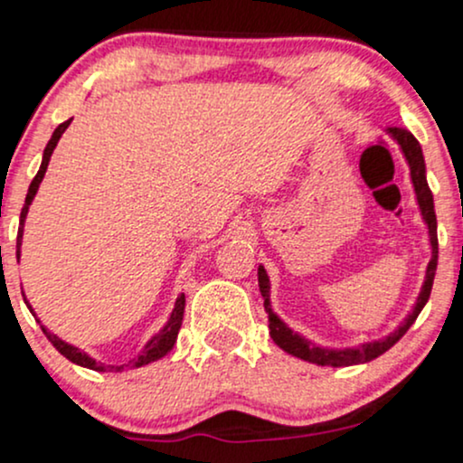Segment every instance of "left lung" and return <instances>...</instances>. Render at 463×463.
Wrapping results in <instances>:
<instances>
[{
	"instance_id": "obj_1",
	"label": "left lung",
	"mask_w": 463,
	"mask_h": 463,
	"mask_svg": "<svg viewBox=\"0 0 463 463\" xmlns=\"http://www.w3.org/2000/svg\"><path fill=\"white\" fill-rule=\"evenodd\" d=\"M387 132H390L392 139L401 146L402 154H405V158L409 163V172H411L413 189H416L420 211H422V220L427 222L429 237H431V261H429L427 279H424L422 291H420L416 307H413V311L405 317V322H402L394 333L387 335L385 339H379V342H370V344H361V346L344 348V350L320 348V346H316L313 342H309V339L302 337V335L291 331V328L287 326V324L272 311V305H269V279H268V274H265L263 265H259V289H261V296H263L265 313H268V317H269V335H272L274 342L279 344L285 353L294 354V357L311 361V364H317V365H333V368H346V365L368 364V361L376 359L379 354H383L385 350H390L398 342V339H401L402 335L409 331V326L416 322L418 313L422 311V307L427 305L429 296H431L435 269H438V220H435L433 194L427 184V169H424L422 147H420L416 137H413L411 132L405 128H396V126H392V128H387Z\"/></svg>"
}]
</instances>
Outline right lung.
I'll return each instance as SVG.
<instances>
[{
	"instance_id": "1",
	"label": "right lung",
	"mask_w": 463,
	"mask_h": 463,
	"mask_svg": "<svg viewBox=\"0 0 463 463\" xmlns=\"http://www.w3.org/2000/svg\"><path fill=\"white\" fill-rule=\"evenodd\" d=\"M69 124H71V119L62 121V124L58 126V128L54 130V135H52V139H50V143H47V147H45V152H43V163H41L39 172H36L34 180H32V183H30L28 195H25V204H24V209H21V220H19L21 228H19V232H17V257H19V248H21V237H24V222H25V215H28V209H30L32 200H34L36 191H39L41 180H43V176H45L47 165H50V158H52V152H54L58 139H61L62 132L67 130ZM28 307H30V305H28ZM30 311H32V307H30ZM32 313H34V311H32ZM183 316H184V294H180L178 300H176V305H174V311H172V316H169L167 324H165L161 331L154 335L150 342L146 344V348L141 350L139 357L132 359L130 364H126V365H102V364H95V359L89 357L87 353H82V350H80V348L71 346V344L62 342L61 337H56L54 333L47 331L45 326H41V328H43L45 337L50 339L52 346H54V348L58 350V353L62 354V357H67L69 361H73V364L82 365V368L99 370V372H104V370L121 372V370H126V368H141V365L152 364V361L165 357V354H167L169 350L174 348V344H176V337H178V331H180V324H183Z\"/></svg>"
}]
</instances>
